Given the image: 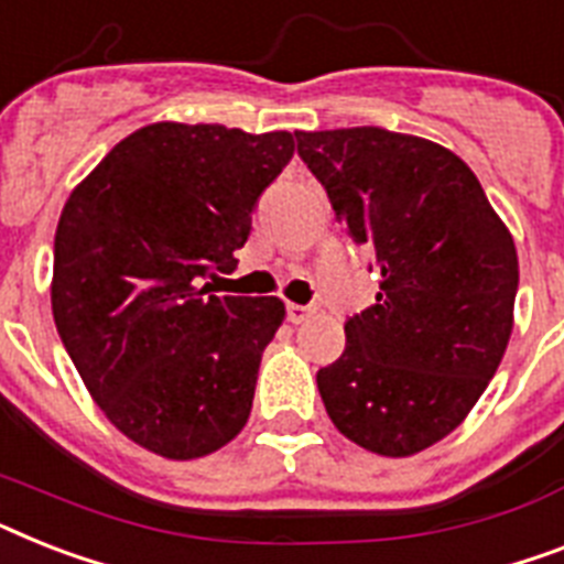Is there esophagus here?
Returning <instances> with one entry per match:
<instances>
[{
	"mask_svg": "<svg viewBox=\"0 0 564 564\" xmlns=\"http://www.w3.org/2000/svg\"><path fill=\"white\" fill-rule=\"evenodd\" d=\"M313 315V310L310 306H301V304H286V318H290L292 324H304L306 318Z\"/></svg>",
	"mask_w": 564,
	"mask_h": 564,
	"instance_id": "34e87169",
	"label": "esophagus"
}]
</instances>
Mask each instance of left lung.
Returning a JSON list of instances; mask_svg holds the SVG:
<instances>
[{
    "label": "left lung",
    "mask_w": 564,
    "mask_h": 564,
    "mask_svg": "<svg viewBox=\"0 0 564 564\" xmlns=\"http://www.w3.org/2000/svg\"><path fill=\"white\" fill-rule=\"evenodd\" d=\"M338 223L373 251L377 304L345 322L318 370L336 429L409 457L464 423L512 333L519 258L475 173L434 141L379 130L295 132Z\"/></svg>",
    "instance_id": "8db88e82"
}]
</instances>
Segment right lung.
<instances>
[{"instance_id":"1","label":"right lung","mask_w":564,"mask_h":564,"mask_svg":"<svg viewBox=\"0 0 564 564\" xmlns=\"http://www.w3.org/2000/svg\"><path fill=\"white\" fill-rule=\"evenodd\" d=\"M292 132L223 123L141 127L72 191L54 235V324L109 423L171 460L235 441L278 297L210 295L235 272L260 194L290 164Z\"/></svg>"}]
</instances>
